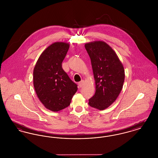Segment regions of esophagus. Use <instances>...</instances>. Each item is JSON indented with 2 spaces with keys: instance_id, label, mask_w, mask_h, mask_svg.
Instances as JSON below:
<instances>
[{
  "instance_id": "esophagus-1",
  "label": "esophagus",
  "mask_w": 158,
  "mask_h": 158,
  "mask_svg": "<svg viewBox=\"0 0 158 158\" xmlns=\"http://www.w3.org/2000/svg\"><path fill=\"white\" fill-rule=\"evenodd\" d=\"M83 84H84V81H81V82H79V83H78V85H79V87L80 88H82L83 86Z\"/></svg>"
}]
</instances>
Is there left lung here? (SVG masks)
I'll list each match as a JSON object with an SVG mask.
<instances>
[{"label":"left lung","instance_id":"8db88e82","mask_svg":"<svg viewBox=\"0 0 158 158\" xmlns=\"http://www.w3.org/2000/svg\"><path fill=\"white\" fill-rule=\"evenodd\" d=\"M88 53L95 81L96 90L89 99L90 106L103 110L111 105L123 88L125 74L117 55L104 41L85 45Z\"/></svg>","mask_w":158,"mask_h":158}]
</instances>
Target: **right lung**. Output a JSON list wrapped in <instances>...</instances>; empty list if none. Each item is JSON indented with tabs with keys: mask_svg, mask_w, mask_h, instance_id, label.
<instances>
[{
	"mask_svg": "<svg viewBox=\"0 0 158 158\" xmlns=\"http://www.w3.org/2000/svg\"><path fill=\"white\" fill-rule=\"evenodd\" d=\"M69 48L68 43H53L41 54L34 69V86L38 97L52 111L68 107L77 90V85L61 65Z\"/></svg>",
	"mask_w": 158,
	"mask_h": 158,
	"instance_id": "right-lung-1",
	"label": "right lung"
}]
</instances>
